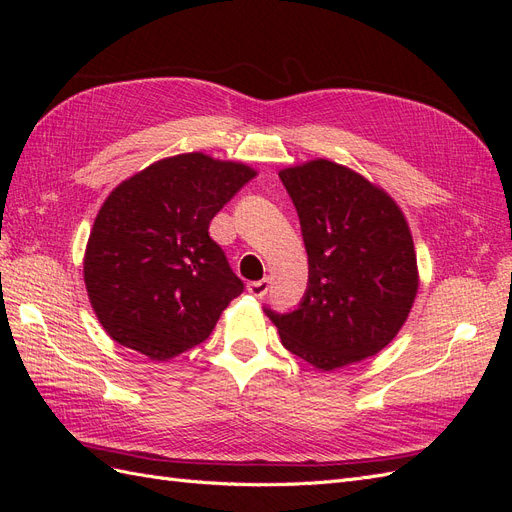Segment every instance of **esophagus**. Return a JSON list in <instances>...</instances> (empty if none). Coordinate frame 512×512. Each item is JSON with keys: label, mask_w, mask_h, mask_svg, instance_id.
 I'll list each match as a JSON object with an SVG mask.
<instances>
[{"label": "esophagus", "mask_w": 512, "mask_h": 512, "mask_svg": "<svg viewBox=\"0 0 512 512\" xmlns=\"http://www.w3.org/2000/svg\"><path fill=\"white\" fill-rule=\"evenodd\" d=\"M269 288H271V277H262V280H258V282L247 284V292H250L252 297H258V299L265 297Z\"/></svg>", "instance_id": "1"}]
</instances>
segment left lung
I'll use <instances>...</instances> for the list:
<instances>
[{
	"label": "left lung",
	"mask_w": 512,
	"mask_h": 512,
	"mask_svg": "<svg viewBox=\"0 0 512 512\" xmlns=\"http://www.w3.org/2000/svg\"><path fill=\"white\" fill-rule=\"evenodd\" d=\"M307 250L301 305L273 320L282 344L322 371L378 354L404 327L418 292L404 211L376 183L324 158L280 170Z\"/></svg>",
	"instance_id": "8db88e82"
}]
</instances>
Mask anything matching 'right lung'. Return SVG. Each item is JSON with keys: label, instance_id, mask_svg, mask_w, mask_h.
<instances>
[{"label": "right lung", "instance_id": "1", "mask_svg": "<svg viewBox=\"0 0 512 512\" xmlns=\"http://www.w3.org/2000/svg\"><path fill=\"white\" fill-rule=\"evenodd\" d=\"M254 177L243 162L194 151L153 162L108 194L83 258L108 337L151 361L205 342L243 292L209 224Z\"/></svg>", "mask_w": 512, "mask_h": 512}]
</instances>
